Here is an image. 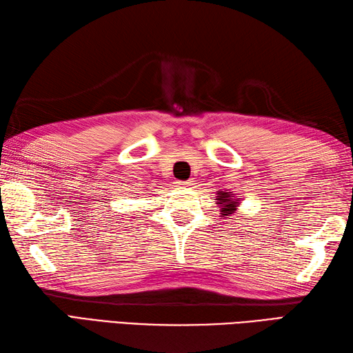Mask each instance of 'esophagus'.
<instances>
[{
  "mask_svg": "<svg viewBox=\"0 0 353 353\" xmlns=\"http://www.w3.org/2000/svg\"><path fill=\"white\" fill-rule=\"evenodd\" d=\"M194 181H186V182H177L179 186H191Z\"/></svg>",
  "mask_w": 353,
  "mask_h": 353,
  "instance_id": "esophagus-1",
  "label": "esophagus"
}]
</instances>
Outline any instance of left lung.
<instances>
[{
    "instance_id": "left-lung-1",
    "label": "left lung",
    "mask_w": 353,
    "mask_h": 353,
    "mask_svg": "<svg viewBox=\"0 0 353 353\" xmlns=\"http://www.w3.org/2000/svg\"><path fill=\"white\" fill-rule=\"evenodd\" d=\"M216 200H219V203L221 205V215L229 216L230 214H234L236 211V203H238V201L236 200L232 201L229 199V196H228V192H221Z\"/></svg>"
}]
</instances>
